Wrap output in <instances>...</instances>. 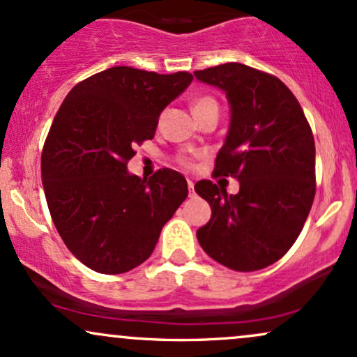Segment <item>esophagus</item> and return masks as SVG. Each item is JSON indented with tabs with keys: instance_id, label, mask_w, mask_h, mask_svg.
Here are the masks:
<instances>
[{
	"instance_id": "esophagus-1",
	"label": "esophagus",
	"mask_w": 357,
	"mask_h": 357,
	"mask_svg": "<svg viewBox=\"0 0 357 357\" xmlns=\"http://www.w3.org/2000/svg\"><path fill=\"white\" fill-rule=\"evenodd\" d=\"M188 190H190V196H195V183L188 179Z\"/></svg>"
}]
</instances>
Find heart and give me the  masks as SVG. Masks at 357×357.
I'll return each instance as SVG.
<instances>
[{
    "instance_id": "b5f03b06",
    "label": "heart",
    "mask_w": 357,
    "mask_h": 357,
    "mask_svg": "<svg viewBox=\"0 0 357 357\" xmlns=\"http://www.w3.org/2000/svg\"><path fill=\"white\" fill-rule=\"evenodd\" d=\"M204 109H218V105H216V100L211 99V97H208V96L196 97V99L192 100V112L198 114ZM178 162L183 167H191L192 166V159L188 158V155H179Z\"/></svg>"
}]
</instances>
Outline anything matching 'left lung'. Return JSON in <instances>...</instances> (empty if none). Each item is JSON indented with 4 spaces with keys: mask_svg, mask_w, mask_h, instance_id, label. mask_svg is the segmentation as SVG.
<instances>
[{
    "mask_svg": "<svg viewBox=\"0 0 357 357\" xmlns=\"http://www.w3.org/2000/svg\"><path fill=\"white\" fill-rule=\"evenodd\" d=\"M204 84L227 92L231 124L213 178L231 176L238 195L228 196L203 179L195 191L211 206L196 231L213 260L236 272L275 264L301 235L315 196L312 129L290 89L267 72L243 63L196 70Z\"/></svg>",
    "mask_w": 357,
    "mask_h": 357,
    "instance_id": "left-lung-1",
    "label": "left lung"
}]
</instances>
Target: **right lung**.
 Listing matches in <instances>:
<instances>
[{
  "mask_svg": "<svg viewBox=\"0 0 357 357\" xmlns=\"http://www.w3.org/2000/svg\"><path fill=\"white\" fill-rule=\"evenodd\" d=\"M191 80L190 72L112 67L79 82L60 105L42 151L43 190L56 231L89 268L107 275L136 268L186 199L178 171L162 167L142 179L127 173V162Z\"/></svg>",
  "mask_w": 357,
  "mask_h": 357,
  "instance_id": "add662e5",
  "label": "right lung"
}]
</instances>
